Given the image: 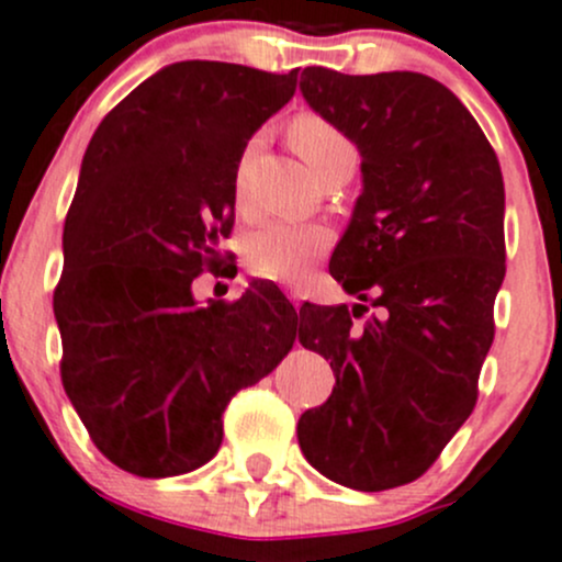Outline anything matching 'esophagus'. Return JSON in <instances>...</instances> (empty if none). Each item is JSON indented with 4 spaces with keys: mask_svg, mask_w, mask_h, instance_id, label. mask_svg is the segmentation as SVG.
Wrapping results in <instances>:
<instances>
[{
    "mask_svg": "<svg viewBox=\"0 0 562 562\" xmlns=\"http://www.w3.org/2000/svg\"><path fill=\"white\" fill-rule=\"evenodd\" d=\"M285 296L291 299L293 307H299V304H302V291H299L296 285H285Z\"/></svg>",
    "mask_w": 562,
    "mask_h": 562,
    "instance_id": "34e87169",
    "label": "esophagus"
}]
</instances>
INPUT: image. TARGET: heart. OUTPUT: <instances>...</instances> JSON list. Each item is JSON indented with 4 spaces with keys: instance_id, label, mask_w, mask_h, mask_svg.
<instances>
[{
    "instance_id": "1",
    "label": "heart",
    "mask_w": 562,
    "mask_h": 562,
    "mask_svg": "<svg viewBox=\"0 0 562 562\" xmlns=\"http://www.w3.org/2000/svg\"><path fill=\"white\" fill-rule=\"evenodd\" d=\"M293 149L304 157L313 171L326 179L339 166L359 160L356 144L348 138L342 127L331 119L321 116L315 111H304L291 119L288 127ZM255 149V140H249L245 155L239 157L234 176V203L236 212L249 214L247 198V160ZM331 247V231L317 223H269L247 236L245 241V263L255 277L277 282H299L317 258Z\"/></svg>"
}]
</instances>
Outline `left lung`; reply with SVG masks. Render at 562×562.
Masks as SVG:
<instances>
[{"mask_svg":"<svg viewBox=\"0 0 562 562\" xmlns=\"http://www.w3.org/2000/svg\"><path fill=\"white\" fill-rule=\"evenodd\" d=\"M302 92L359 146L364 192L328 260L361 304L299 313V342L337 378L299 418V446L337 484L394 490L432 468L479 400L506 277L501 162L468 108L422 72L307 67Z\"/></svg>","mask_w":562,"mask_h":562,"instance_id":"8db88e82","label":"left lung"}]
</instances>
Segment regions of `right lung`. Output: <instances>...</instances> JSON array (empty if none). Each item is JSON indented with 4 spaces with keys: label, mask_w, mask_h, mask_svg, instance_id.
Listing matches in <instances>:
<instances>
[{
    "label": "right lung",
    "mask_w": 562,
    "mask_h": 562,
    "mask_svg": "<svg viewBox=\"0 0 562 562\" xmlns=\"http://www.w3.org/2000/svg\"><path fill=\"white\" fill-rule=\"evenodd\" d=\"M296 78L176 61L113 105L89 140L54 291L59 372L92 443L127 473L166 479L206 464L231 396L293 348L299 317L277 288L198 307L192 280L223 263L239 157Z\"/></svg>",
    "instance_id": "add662e5"
}]
</instances>
